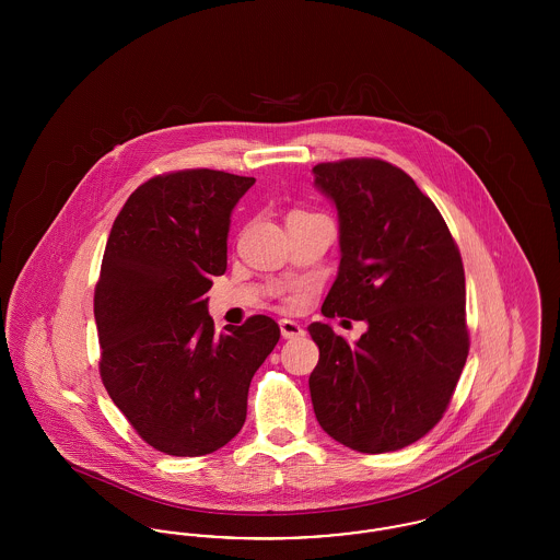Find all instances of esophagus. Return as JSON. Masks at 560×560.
<instances>
[{
    "instance_id": "1",
    "label": "esophagus",
    "mask_w": 560,
    "mask_h": 560,
    "mask_svg": "<svg viewBox=\"0 0 560 560\" xmlns=\"http://www.w3.org/2000/svg\"><path fill=\"white\" fill-rule=\"evenodd\" d=\"M279 329H281V336L285 340H293V338H302L304 336V329L300 327V323H295L292 319L279 320Z\"/></svg>"
}]
</instances>
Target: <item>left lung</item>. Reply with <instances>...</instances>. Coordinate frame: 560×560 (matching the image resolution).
Returning a JSON list of instances; mask_svg holds the SVG:
<instances>
[{"instance_id": "8db88e82", "label": "left lung", "mask_w": 560, "mask_h": 560, "mask_svg": "<svg viewBox=\"0 0 560 560\" xmlns=\"http://www.w3.org/2000/svg\"><path fill=\"white\" fill-rule=\"evenodd\" d=\"M338 212L340 267L320 313L365 320L347 342L311 323L308 377L320 428L361 453L397 452L443 418L468 357L466 283L452 233L427 195L390 163L313 167Z\"/></svg>"}]
</instances>
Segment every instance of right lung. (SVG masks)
I'll use <instances>...</instances> for the list:
<instances>
[{"mask_svg":"<svg viewBox=\"0 0 560 560\" xmlns=\"http://www.w3.org/2000/svg\"><path fill=\"white\" fill-rule=\"evenodd\" d=\"M256 178L158 176L113 222L94 293L108 397L158 452L206 455L240 432L279 325L256 315L213 334L206 292L226 270L231 215Z\"/></svg>","mask_w":560,"mask_h":560,"instance_id":"1","label":"right lung"}]
</instances>
